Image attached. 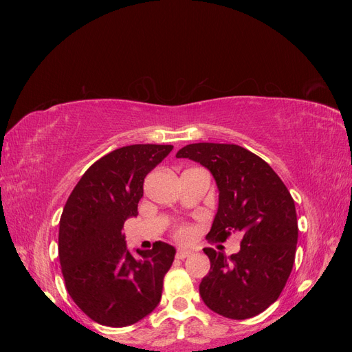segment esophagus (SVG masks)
Instances as JSON below:
<instances>
[{
  "label": "esophagus",
  "instance_id": "esophagus-1",
  "mask_svg": "<svg viewBox=\"0 0 352 352\" xmlns=\"http://www.w3.org/2000/svg\"><path fill=\"white\" fill-rule=\"evenodd\" d=\"M190 254H192V251H190V250H186V248H179V250L176 251V258H179V260H184V258L189 257Z\"/></svg>",
  "mask_w": 352,
  "mask_h": 352
}]
</instances>
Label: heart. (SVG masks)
<instances>
[{"mask_svg":"<svg viewBox=\"0 0 352 352\" xmlns=\"http://www.w3.org/2000/svg\"><path fill=\"white\" fill-rule=\"evenodd\" d=\"M173 235L179 241H188L190 236H192V229L186 225H179L175 228Z\"/></svg>","mask_w":352,"mask_h":352,"instance_id":"heart-1","label":"heart"}]
</instances>
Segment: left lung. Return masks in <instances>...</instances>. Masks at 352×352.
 I'll list each match as a JSON object with an SVG mask.
<instances>
[{
    "mask_svg": "<svg viewBox=\"0 0 352 352\" xmlns=\"http://www.w3.org/2000/svg\"><path fill=\"white\" fill-rule=\"evenodd\" d=\"M176 157L198 162L216 179L219 210L207 239L242 236L236 254L204 248L211 267L199 285L202 301L233 320L263 313L279 298L295 261L298 221L289 190L263 158L239 145L190 144Z\"/></svg>",
    "mask_w": 352,
    "mask_h": 352,
    "instance_id": "left-lung-1",
    "label": "left lung"
}]
</instances>
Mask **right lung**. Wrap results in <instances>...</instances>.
I'll return each instance as SVG.
<instances>
[{"mask_svg":"<svg viewBox=\"0 0 352 352\" xmlns=\"http://www.w3.org/2000/svg\"><path fill=\"white\" fill-rule=\"evenodd\" d=\"M173 145H127L101 157L83 173L60 219L58 258L67 292L94 322L124 327L162 300L175 248L154 242L136 260L126 250L124 221L138 216L144 179Z\"/></svg>","mask_w":352,"mask_h":352,"instance_id":"add662e5","label":"right lung"}]
</instances>
